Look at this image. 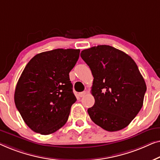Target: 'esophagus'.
Here are the masks:
<instances>
[{
    "mask_svg": "<svg viewBox=\"0 0 160 160\" xmlns=\"http://www.w3.org/2000/svg\"><path fill=\"white\" fill-rule=\"evenodd\" d=\"M85 94H86V91H83V92H80V93H78V95H79L80 97H83Z\"/></svg>",
    "mask_w": 160,
    "mask_h": 160,
    "instance_id": "34e87169",
    "label": "esophagus"
}]
</instances>
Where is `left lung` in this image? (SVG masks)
<instances>
[{
    "label": "left lung",
    "instance_id": "8db88e82",
    "mask_svg": "<svg viewBox=\"0 0 160 160\" xmlns=\"http://www.w3.org/2000/svg\"><path fill=\"white\" fill-rule=\"evenodd\" d=\"M93 76L95 103L88 109L92 121L107 131L120 130L143 107L144 79L134 60L123 51L102 45L81 51Z\"/></svg>",
    "mask_w": 160,
    "mask_h": 160
}]
</instances>
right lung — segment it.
<instances>
[{
    "label": "right lung",
    "instance_id": "right-lung-1",
    "mask_svg": "<svg viewBox=\"0 0 160 160\" xmlns=\"http://www.w3.org/2000/svg\"><path fill=\"white\" fill-rule=\"evenodd\" d=\"M80 51H45L35 55L24 69L16 86L14 102L24 122L34 132L49 135L67 122L77 100L69 73Z\"/></svg>",
    "mask_w": 160,
    "mask_h": 160
}]
</instances>
